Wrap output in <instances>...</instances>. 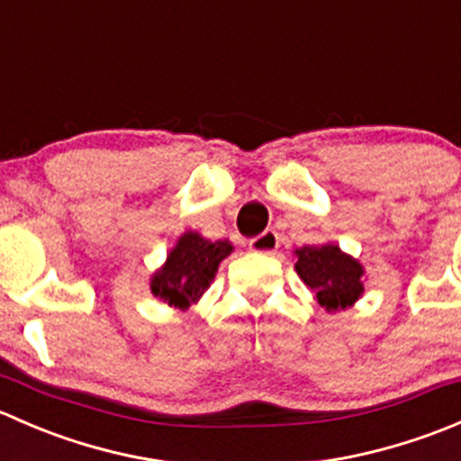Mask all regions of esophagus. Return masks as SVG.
<instances>
[{
    "instance_id": "34e87169",
    "label": "esophagus",
    "mask_w": 461,
    "mask_h": 461,
    "mask_svg": "<svg viewBox=\"0 0 461 461\" xmlns=\"http://www.w3.org/2000/svg\"><path fill=\"white\" fill-rule=\"evenodd\" d=\"M249 249L257 254H274L278 249V234L274 230L263 231L257 239L249 240Z\"/></svg>"
}]
</instances>
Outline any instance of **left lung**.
<instances>
[{
  "label": "left lung",
  "mask_w": 461,
  "mask_h": 461,
  "mask_svg": "<svg viewBox=\"0 0 461 461\" xmlns=\"http://www.w3.org/2000/svg\"><path fill=\"white\" fill-rule=\"evenodd\" d=\"M294 257L296 274L312 290L314 301L325 312L332 314L352 308L364 296V265L339 245H305L294 249Z\"/></svg>",
  "instance_id": "obj_1"
}]
</instances>
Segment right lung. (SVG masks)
I'll list each match as a JSON object with an SVG mask.
<instances>
[{
	"mask_svg": "<svg viewBox=\"0 0 461 461\" xmlns=\"http://www.w3.org/2000/svg\"><path fill=\"white\" fill-rule=\"evenodd\" d=\"M234 252L230 240H209L198 231H185L178 236L167 260L151 274V294L169 308L187 310L198 303L212 285L218 265Z\"/></svg>",
	"mask_w": 461,
	"mask_h": 461,
	"instance_id": "right-lung-1",
	"label": "right lung"
}]
</instances>
